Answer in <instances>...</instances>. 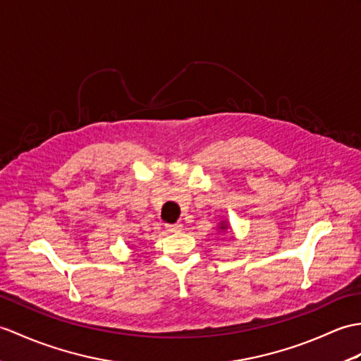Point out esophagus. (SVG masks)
<instances>
[{
    "instance_id": "34e87169",
    "label": "esophagus",
    "mask_w": 361,
    "mask_h": 361,
    "mask_svg": "<svg viewBox=\"0 0 361 361\" xmlns=\"http://www.w3.org/2000/svg\"><path fill=\"white\" fill-rule=\"evenodd\" d=\"M166 229L169 231V232H180L181 229H183V224L181 223H169V224H166Z\"/></svg>"
}]
</instances>
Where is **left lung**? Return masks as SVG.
Wrapping results in <instances>:
<instances>
[{
    "instance_id": "left-lung-1",
    "label": "left lung",
    "mask_w": 361,
    "mask_h": 361,
    "mask_svg": "<svg viewBox=\"0 0 361 361\" xmlns=\"http://www.w3.org/2000/svg\"><path fill=\"white\" fill-rule=\"evenodd\" d=\"M221 229H226V226H221Z\"/></svg>"
}]
</instances>
